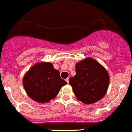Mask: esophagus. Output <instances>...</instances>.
<instances>
[{
    "label": "esophagus",
    "mask_w": 132,
    "mask_h": 132,
    "mask_svg": "<svg viewBox=\"0 0 132 132\" xmlns=\"http://www.w3.org/2000/svg\"><path fill=\"white\" fill-rule=\"evenodd\" d=\"M65 81H67V84H69V78H67V79H65Z\"/></svg>",
    "instance_id": "1"
}]
</instances>
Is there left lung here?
I'll list each match as a JSON object with an SVG mask.
<instances>
[{
  "instance_id": "left-lung-1",
  "label": "left lung",
  "mask_w": 132,
  "mask_h": 132,
  "mask_svg": "<svg viewBox=\"0 0 132 132\" xmlns=\"http://www.w3.org/2000/svg\"><path fill=\"white\" fill-rule=\"evenodd\" d=\"M75 96L79 101L90 104L106 95L109 76L104 67L91 58H87L76 65V75L69 79Z\"/></svg>"
}]
</instances>
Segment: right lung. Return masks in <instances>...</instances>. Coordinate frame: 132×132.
<instances>
[{"mask_svg":"<svg viewBox=\"0 0 132 132\" xmlns=\"http://www.w3.org/2000/svg\"><path fill=\"white\" fill-rule=\"evenodd\" d=\"M67 83L50 62H39L24 76L23 84L30 97L39 103L47 102L58 94Z\"/></svg>","mask_w":132,"mask_h":132,"instance_id":"add662e5","label":"right lung"}]
</instances>
